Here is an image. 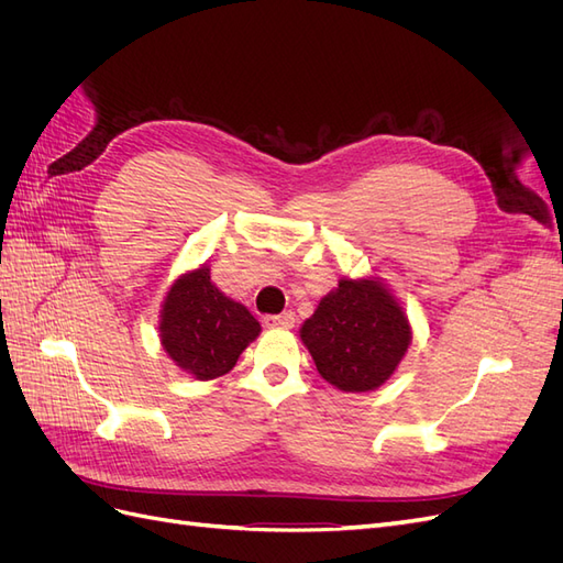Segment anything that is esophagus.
Wrapping results in <instances>:
<instances>
[{
	"instance_id": "esophagus-1",
	"label": "esophagus",
	"mask_w": 563,
	"mask_h": 563,
	"mask_svg": "<svg viewBox=\"0 0 563 563\" xmlns=\"http://www.w3.org/2000/svg\"><path fill=\"white\" fill-rule=\"evenodd\" d=\"M267 329H291L296 323V314L294 312H282V314H269L263 319Z\"/></svg>"
}]
</instances>
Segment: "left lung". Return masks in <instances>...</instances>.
<instances>
[{
    "instance_id": "obj_1",
    "label": "left lung",
    "mask_w": 563,
    "mask_h": 563,
    "mask_svg": "<svg viewBox=\"0 0 563 563\" xmlns=\"http://www.w3.org/2000/svg\"><path fill=\"white\" fill-rule=\"evenodd\" d=\"M319 376L343 391L380 387L411 343V327L380 279H340L302 323Z\"/></svg>"
}]
</instances>
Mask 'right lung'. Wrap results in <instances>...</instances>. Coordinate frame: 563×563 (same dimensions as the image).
<instances>
[{"mask_svg": "<svg viewBox=\"0 0 563 563\" xmlns=\"http://www.w3.org/2000/svg\"><path fill=\"white\" fill-rule=\"evenodd\" d=\"M159 331L166 354L183 371L213 380L234 368L261 323L242 302L220 294L209 267L201 265L168 288Z\"/></svg>", "mask_w": 563, "mask_h": 563, "instance_id": "add662e5", "label": "right lung"}]
</instances>
